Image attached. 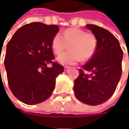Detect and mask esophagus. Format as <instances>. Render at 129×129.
<instances>
[{
  "label": "esophagus",
  "instance_id": "obj_1",
  "mask_svg": "<svg viewBox=\"0 0 129 129\" xmlns=\"http://www.w3.org/2000/svg\"><path fill=\"white\" fill-rule=\"evenodd\" d=\"M64 71H68V70H70V67L65 66V67H64Z\"/></svg>",
  "mask_w": 129,
  "mask_h": 129
}]
</instances>
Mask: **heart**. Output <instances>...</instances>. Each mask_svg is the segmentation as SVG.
I'll return each mask as SVG.
<instances>
[{"label": "heart", "instance_id": "1", "mask_svg": "<svg viewBox=\"0 0 129 129\" xmlns=\"http://www.w3.org/2000/svg\"><path fill=\"white\" fill-rule=\"evenodd\" d=\"M70 50L57 57V61L63 65H72L80 59L87 61L95 54L97 47V39L91 33H86L77 28L65 29L62 35L57 33L52 40V47L56 54H60L67 48Z\"/></svg>", "mask_w": 129, "mask_h": 129}]
</instances>
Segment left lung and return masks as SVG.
I'll use <instances>...</instances> for the list:
<instances>
[{
	"mask_svg": "<svg viewBox=\"0 0 129 129\" xmlns=\"http://www.w3.org/2000/svg\"><path fill=\"white\" fill-rule=\"evenodd\" d=\"M86 27L96 37V50L82 69H79L73 89L80 101L97 106L107 101L116 89L121 77L123 50L118 40L108 30L93 24ZM85 71L91 74H85Z\"/></svg>",
	"mask_w": 129,
	"mask_h": 129,
	"instance_id": "1",
	"label": "left lung"
}]
</instances>
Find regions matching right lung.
Returning a JSON list of instances; mask_svg holds the SVG:
<instances>
[{
	"label": "right lung",
	"mask_w": 129,
	"mask_h": 129,
	"mask_svg": "<svg viewBox=\"0 0 129 129\" xmlns=\"http://www.w3.org/2000/svg\"><path fill=\"white\" fill-rule=\"evenodd\" d=\"M57 25L33 22L18 28L8 42L4 59L8 85L13 95L27 105L45 101L64 67L54 62L52 40ZM51 63L52 67L47 64Z\"/></svg>",
	"instance_id": "right-lung-1"
}]
</instances>
